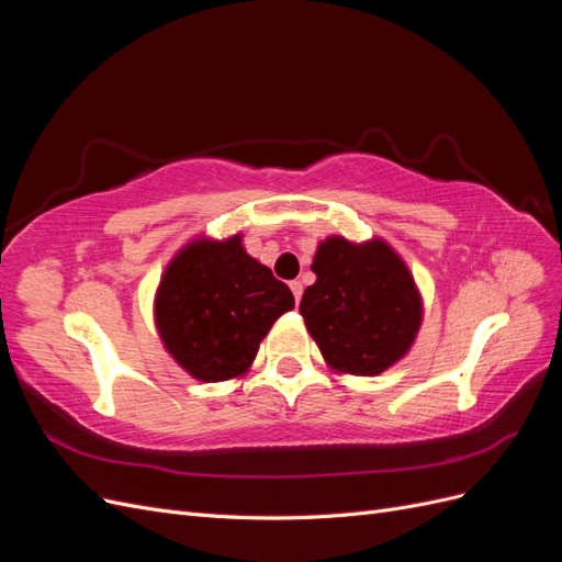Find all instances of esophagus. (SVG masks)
Returning a JSON list of instances; mask_svg holds the SVG:
<instances>
[{
  "mask_svg": "<svg viewBox=\"0 0 562 562\" xmlns=\"http://www.w3.org/2000/svg\"><path fill=\"white\" fill-rule=\"evenodd\" d=\"M291 291L295 295V302L300 304V300H302V283L300 281H291Z\"/></svg>",
  "mask_w": 562,
  "mask_h": 562,
  "instance_id": "1",
  "label": "esophagus"
}]
</instances>
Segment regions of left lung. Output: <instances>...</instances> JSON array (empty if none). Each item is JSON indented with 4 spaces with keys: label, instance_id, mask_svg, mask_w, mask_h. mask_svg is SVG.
<instances>
[{
    "label": "left lung",
    "instance_id": "obj_1",
    "mask_svg": "<svg viewBox=\"0 0 562 562\" xmlns=\"http://www.w3.org/2000/svg\"><path fill=\"white\" fill-rule=\"evenodd\" d=\"M316 283L300 314L330 368L380 375L415 342L422 300L411 271L384 241L330 236L314 255Z\"/></svg>",
    "mask_w": 562,
    "mask_h": 562
}]
</instances>
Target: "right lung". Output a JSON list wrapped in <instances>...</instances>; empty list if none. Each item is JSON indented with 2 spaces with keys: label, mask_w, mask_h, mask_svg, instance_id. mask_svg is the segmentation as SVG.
<instances>
[{
  "label": "right lung",
  "mask_w": 562,
  "mask_h": 562,
  "mask_svg": "<svg viewBox=\"0 0 562 562\" xmlns=\"http://www.w3.org/2000/svg\"><path fill=\"white\" fill-rule=\"evenodd\" d=\"M295 297L271 269L252 260L241 236L194 241L166 267L155 318L168 353L201 382L239 378L274 321Z\"/></svg>",
  "instance_id": "right-lung-1"
}]
</instances>
